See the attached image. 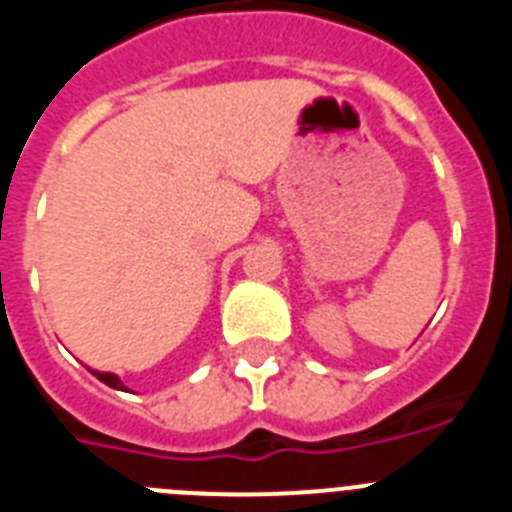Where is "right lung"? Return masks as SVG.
Segmentation results:
<instances>
[{"label": "right lung", "instance_id": "add662e5", "mask_svg": "<svg viewBox=\"0 0 512 512\" xmlns=\"http://www.w3.org/2000/svg\"><path fill=\"white\" fill-rule=\"evenodd\" d=\"M89 372H92L94 377L99 379V382H104V384H107V387H112V390H128V387L122 384V379L117 377V374H112V372H97V369H89Z\"/></svg>", "mask_w": 512, "mask_h": 512}]
</instances>
